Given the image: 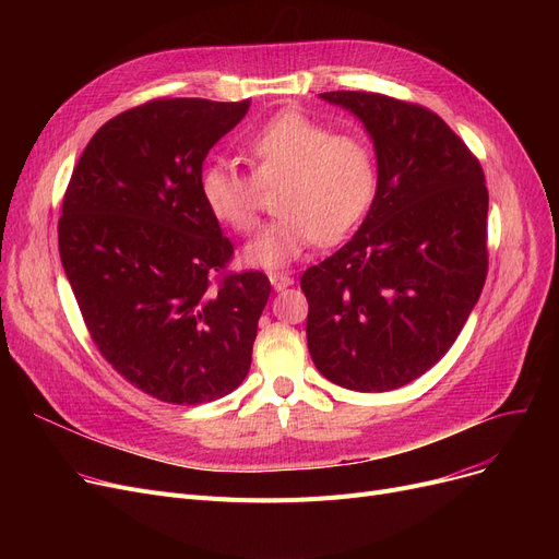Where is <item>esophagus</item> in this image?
<instances>
[{
	"label": "esophagus",
	"mask_w": 559,
	"mask_h": 559,
	"mask_svg": "<svg viewBox=\"0 0 559 559\" xmlns=\"http://www.w3.org/2000/svg\"><path fill=\"white\" fill-rule=\"evenodd\" d=\"M270 283H272V287L276 292H283L285 287H289L292 283H295V278H292L289 274H283V272H272L270 274Z\"/></svg>",
	"instance_id": "34e87169"
}]
</instances>
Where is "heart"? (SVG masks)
Masks as SVG:
<instances>
[{
  "label": "heart",
  "mask_w": 559,
  "mask_h": 559,
  "mask_svg": "<svg viewBox=\"0 0 559 559\" xmlns=\"http://www.w3.org/2000/svg\"><path fill=\"white\" fill-rule=\"evenodd\" d=\"M245 150L253 176L230 158H215L203 167L199 190L219 224L249 233L258 222V186L281 183V215L245 247L251 267L278 270L319 238L340 240L373 199L376 163L369 144L358 135L333 133L304 112H278L247 138Z\"/></svg>",
  "instance_id": "heart-1"
}]
</instances>
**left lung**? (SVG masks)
<instances>
[{"label":"left lung","instance_id":"1","mask_svg":"<svg viewBox=\"0 0 559 559\" xmlns=\"http://www.w3.org/2000/svg\"><path fill=\"white\" fill-rule=\"evenodd\" d=\"M362 122L376 154L369 213L301 276L308 350L331 383L390 392L453 346L487 276L489 194L442 117L376 93H321Z\"/></svg>","mask_w":559,"mask_h":559}]
</instances>
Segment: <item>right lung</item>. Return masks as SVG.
I'll use <instances>...</instances> for the list:
<instances>
[{
  "mask_svg": "<svg viewBox=\"0 0 559 559\" xmlns=\"http://www.w3.org/2000/svg\"><path fill=\"white\" fill-rule=\"evenodd\" d=\"M247 102L154 99L108 120L63 199L58 251L102 356L158 401L238 388L270 299L262 272L222 276L233 245L205 209L203 160Z\"/></svg>",
  "mask_w": 559,
  "mask_h": 559,
  "instance_id": "obj_1",
  "label": "right lung"
}]
</instances>
